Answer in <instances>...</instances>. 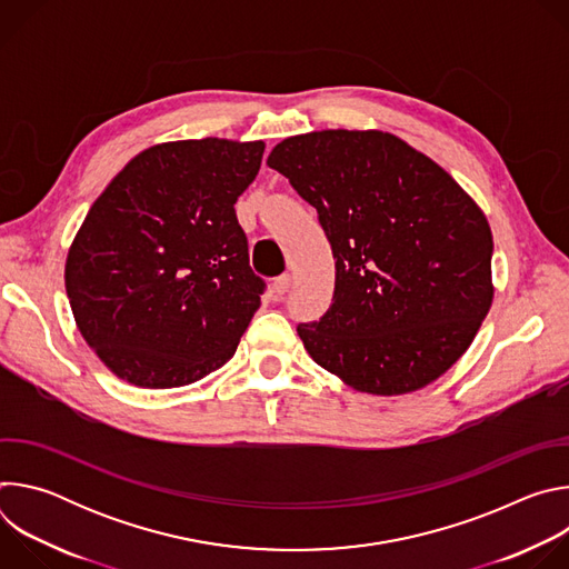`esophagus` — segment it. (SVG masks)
<instances>
[{
  "label": "esophagus",
  "instance_id": "1",
  "mask_svg": "<svg viewBox=\"0 0 569 569\" xmlns=\"http://www.w3.org/2000/svg\"><path fill=\"white\" fill-rule=\"evenodd\" d=\"M290 283H292V277H290V274H281V277H277V279H274V283H272L274 295H277V297L286 295V292H288V288H290Z\"/></svg>",
  "mask_w": 569,
  "mask_h": 569
}]
</instances>
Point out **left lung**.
<instances>
[{
	"label": "left lung",
	"instance_id": "8db88e82",
	"mask_svg": "<svg viewBox=\"0 0 569 569\" xmlns=\"http://www.w3.org/2000/svg\"><path fill=\"white\" fill-rule=\"evenodd\" d=\"M268 167L317 209L336 259L331 308L297 327L308 356L373 396L446 373L493 303V233L477 202L382 130L288 137Z\"/></svg>",
	"mask_w": 569,
	"mask_h": 569
}]
</instances>
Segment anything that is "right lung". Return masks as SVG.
<instances>
[{"mask_svg": "<svg viewBox=\"0 0 569 569\" xmlns=\"http://www.w3.org/2000/svg\"><path fill=\"white\" fill-rule=\"evenodd\" d=\"M263 150L218 137L150 146L88 211L64 288L80 336L121 380L182 387L236 353L266 281L233 204Z\"/></svg>", "mask_w": 569, "mask_h": 569, "instance_id": "add662e5", "label": "right lung"}]
</instances>
